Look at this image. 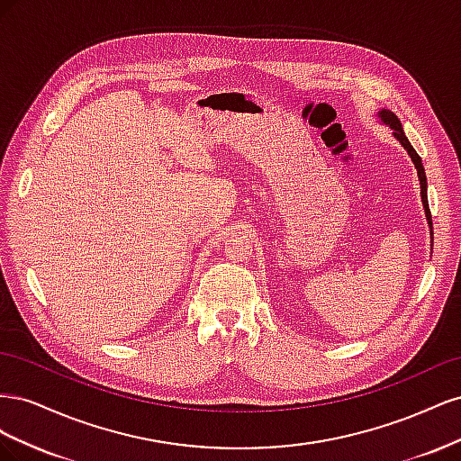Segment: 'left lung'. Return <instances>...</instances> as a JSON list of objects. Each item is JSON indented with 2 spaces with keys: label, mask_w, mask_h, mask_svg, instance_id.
<instances>
[{
  "label": "left lung",
  "mask_w": 461,
  "mask_h": 461,
  "mask_svg": "<svg viewBox=\"0 0 461 461\" xmlns=\"http://www.w3.org/2000/svg\"><path fill=\"white\" fill-rule=\"evenodd\" d=\"M376 119H379L381 124H386V127L393 129V136L396 138V140L403 146V149L408 151V156L411 158L415 169H417V176H420V185H421V202H423V209H425V217H427V222H429V229H432V221H430V212H429V202H427V175H425V169H423V163H421V158L417 156V151L413 149V146L410 144L406 132H403L402 129V122L400 119L393 113L390 109H381L376 111ZM432 232V230H430Z\"/></svg>",
  "instance_id": "8db88e82"
}]
</instances>
